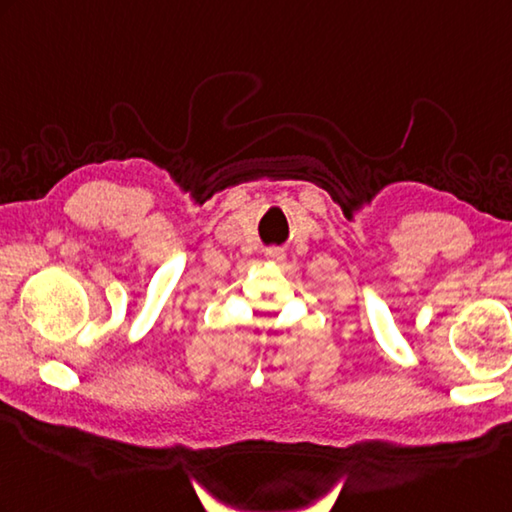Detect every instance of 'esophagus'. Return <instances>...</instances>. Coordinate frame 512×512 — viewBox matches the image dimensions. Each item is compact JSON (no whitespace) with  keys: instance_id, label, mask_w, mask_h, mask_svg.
<instances>
[{"instance_id":"esophagus-1","label":"esophagus","mask_w":512,"mask_h":512,"mask_svg":"<svg viewBox=\"0 0 512 512\" xmlns=\"http://www.w3.org/2000/svg\"><path fill=\"white\" fill-rule=\"evenodd\" d=\"M268 257H272V259H283V253L277 251V248H275V251H268Z\"/></svg>"}]
</instances>
